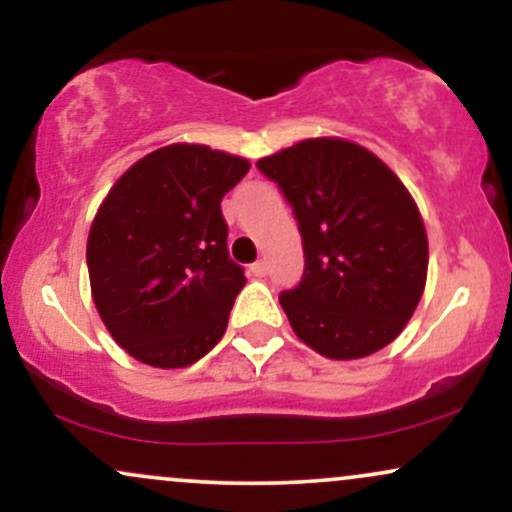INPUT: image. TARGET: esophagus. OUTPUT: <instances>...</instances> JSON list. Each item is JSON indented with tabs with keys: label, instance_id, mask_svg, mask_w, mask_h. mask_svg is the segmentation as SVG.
<instances>
[{
	"label": "esophagus",
	"instance_id": "esophagus-1",
	"mask_svg": "<svg viewBox=\"0 0 512 512\" xmlns=\"http://www.w3.org/2000/svg\"><path fill=\"white\" fill-rule=\"evenodd\" d=\"M250 272H252V276H267V262L264 260H257L255 264H250Z\"/></svg>",
	"mask_w": 512,
	"mask_h": 512
}]
</instances>
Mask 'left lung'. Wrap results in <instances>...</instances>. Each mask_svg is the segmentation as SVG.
Listing matches in <instances>:
<instances>
[{
	"mask_svg": "<svg viewBox=\"0 0 512 512\" xmlns=\"http://www.w3.org/2000/svg\"><path fill=\"white\" fill-rule=\"evenodd\" d=\"M303 236L305 272L279 296L291 330L332 361L395 342L426 289L428 238L404 182L366 146L315 137L257 161Z\"/></svg>",
	"mask_w": 512,
	"mask_h": 512,
	"instance_id": "8db88e82",
	"label": "left lung"
}]
</instances>
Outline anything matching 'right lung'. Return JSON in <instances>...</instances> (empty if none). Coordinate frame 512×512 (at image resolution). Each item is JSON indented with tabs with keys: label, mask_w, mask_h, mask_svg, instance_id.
Masks as SVG:
<instances>
[{
	"label": "right lung",
	"mask_w": 512,
	"mask_h": 512,
	"mask_svg": "<svg viewBox=\"0 0 512 512\" xmlns=\"http://www.w3.org/2000/svg\"><path fill=\"white\" fill-rule=\"evenodd\" d=\"M248 170V158L204 144L161 146L117 178L93 216V303L146 366H192L226 332L248 279L228 257L221 199Z\"/></svg>",
	"instance_id": "1"
}]
</instances>
